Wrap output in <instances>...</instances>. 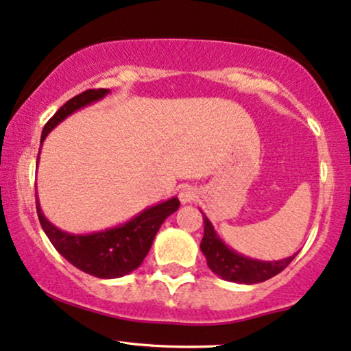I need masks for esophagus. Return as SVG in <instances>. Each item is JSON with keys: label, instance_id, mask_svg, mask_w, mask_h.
<instances>
[{"label": "esophagus", "instance_id": "1", "mask_svg": "<svg viewBox=\"0 0 351 351\" xmlns=\"http://www.w3.org/2000/svg\"><path fill=\"white\" fill-rule=\"evenodd\" d=\"M196 198H198V196H196V190L193 186H184V189L179 191V199L182 204H189Z\"/></svg>", "mask_w": 351, "mask_h": 351}]
</instances>
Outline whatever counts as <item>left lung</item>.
I'll return each mask as SVG.
<instances>
[{
	"label": "left lung",
	"instance_id": "obj_1",
	"mask_svg": "<svg viewBox=\"0 0 351 351\" xmlns=\"http://www.w3.org/2000/svg\"><path fill=\"white\" fill-rule=\"evenodd\" d=\"M201 214H203L204 234L199 249L204 254L208 267L225 281L239 282V285H256V282L267 281L285 270L295 257L294 254L281 261H258V258L243 256L227 246L203 210Z\"/></svg>",
	"mask_w": 351,
	"mask_h": 351
}]
</instances>
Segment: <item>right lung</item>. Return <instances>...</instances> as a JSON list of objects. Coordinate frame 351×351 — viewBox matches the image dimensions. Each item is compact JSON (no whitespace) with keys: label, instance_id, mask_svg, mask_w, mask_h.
<instances>
[{"label":"right lung","instance_id":"add662e5","mask_svg":"<svg viewBox=\"0 0 351 351\" xmlns=\"http://www.w3.org/2000/svg\"><path fill=\"white\" fill-rule=\"evenodd\" d=\"M108 94L110 89H89L65 102L46 123L41 132V143L46 141L47 134L65 118L90 104L99 102ZM38 161H40V155L36 160V167ZM179 198L172 196L169 199L143 209L131 220L119 223L117 227L81 234L64 232L49 222L43 214L36 191L38 219L52 246L78 270L95 278H102V280L121 278L141 267L143 258L150 251L158 230L171 214L179 209Z\"/></svg>","mask_w":351,"mask_h":351}]
</instances>
